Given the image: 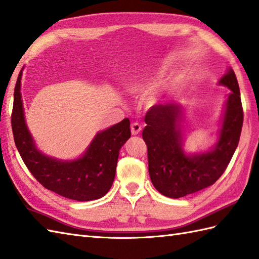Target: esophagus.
Listing matches in <instances>:
<instances>
[{
	"label": "esophagus",
	"mask_w": 259,
	"mask_h": 259,
	"mask_svg": "<svg viewBox=\"0 0 259 259\" xmlns=\"http://www.w3.org/2000/svg\"><path fill=\"white\" fill-rule=\"evenodd\" d=\"M142 130V126L140 123H132L131 125V132H132V135H137L141 132Z\"/></svg>",
	"instance_id": "1"
}]
</instances>
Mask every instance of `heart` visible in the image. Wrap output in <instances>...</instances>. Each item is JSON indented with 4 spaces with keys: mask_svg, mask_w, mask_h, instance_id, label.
Returning a JSON list of instances; mask_svg holds the SVG:
<instances>
[{
    "mask_svg": "<svg viewBox=\"0 0 259 259\" xmlns=\"http://www.w3.org/2000/svg\"><path fill=\"white\" fill-rule=\"evenodd\" d=\"M144 90H145V86L144 85H141L140 84V85H136L135 86V91L137 92V93H142V92L144 91Z\"/></svg>",
    "mask_w": 259,
    "mask_h": 259,
    "instance_id": "b5f03b06",
    "label": "heart"
}]
</instances>
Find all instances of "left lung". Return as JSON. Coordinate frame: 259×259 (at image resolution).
Here are the masks:
<instances>
[{"label": "left lung", "mask_w": 259, "mask_h": 259, "mask_svg": "<svg viewBox=\"0 0 259 259\" xmlns=\"http://www.w3.org/2000/svg\"><path fill=\"white\" fill-rule=\"evenodd\" d=\"M231 90L220 140L210 152L186 156L176 123L181 111L165 103L146 113L143 140L147 146L148 173L154 187L170 198H180L212 185L231 162L242 133L244 112L236 75L229 70L220 81Z\"/></svg>", "instance_id": "8db88e82"}]
</instances>
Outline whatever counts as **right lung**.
<instances>
[{
  "label": "right lung",
  "mask_w": 259,
  "mask_h": 259,
  "mask_svg": "<svg viewBox=\"0 0 259 259\" xmlns=\"http://www.w3.org/2000/svg\"><path fill=\"white\" fill-rule=\"evenodd\" d=\"M19 74L14 90L11 123L15 146L27 169L47 189L63 197L88 202L104 196L114 182L119 149L131 137L130 119L96 135L83 157L61 162L45 156L34 146L25 125Z\"/></svg>",
  "instance_id": "right-lung-1"
}]
</instances>
